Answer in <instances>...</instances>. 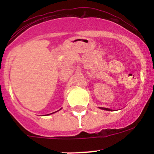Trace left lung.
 <instances>
[{
    "instance_id": "8db88e82",
    "label": "left lung",
    "mask_w": 154,
    "mask_h": 154,
    "mask_svg": "<svg viewBox=\"0 0 154 154\" xmlns=\"http://www.w3.org/2000/svg\"><path fill=\"white\" fill-rule=\"evenodd\" d=\"M100 109H104V110H107V111H112L110 109H108V108H104V107H100Z\"/></svg>"
}]
</instances>
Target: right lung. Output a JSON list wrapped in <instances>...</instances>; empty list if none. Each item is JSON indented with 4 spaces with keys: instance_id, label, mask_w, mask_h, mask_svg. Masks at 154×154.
I'll return each instance as SVG.
<instances>
[{
    "instance_id": "obj_1",
    "label": "right lung",
    "mask_w": 154,
    "mask_h": 154,
    "mask_svg": "<svg viewBox=\"0 0 154 154\" xmlns=\"http://www.w3.org/2000/svg\"><path fill=\"white\" fill-rule=\"evenodd\" d=\"M48 115H50V114H48Z\"/></svg>"
}]
</instances>
